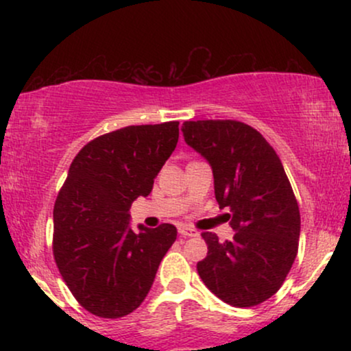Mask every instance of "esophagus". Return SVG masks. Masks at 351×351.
I'll return each instance as SVG.
<instances>
[{"label":"esophagus","mask_w":351,"mask_h":351,"mask_svg":"<svg viewBox=\"0 0 351 351\" xmlns=\"http://www.w3.org/2000/svg\"><path fill=\"white\" fill-rule=\"evenodd\" d=\"M178 232L183 237H193V236H198V231L193 228H188V226H180L178 228Z\"/></svg>","instance_id":"obj_1"}]
</instances>
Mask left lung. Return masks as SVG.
<instances>
[{"instance_id":"1","label":"left lung","mask_w":351,"mask_h":351,"mask_svg":"<svg viewBox=\"0 0 351 351\" xmlns=\"http://www.w3.org/2000/svg\"><path fill=\"white\" fill-rule=\"evenodd\" d=\"M211 165L219 208H229L232 241L203 232L204 285L232 307L263 304L280 289L299 249L300 213L280 158L256 128L237 120H196L181 128Z\"/></svg>"}]
</instances>
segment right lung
Masks as SVG:
<instances>
[{
  "label": "right lung",
  "instance_id": "add662e5",
  "mask_svg": "<svg viewBox=\"0 0 351 351\" xmlns=\"http://www.w3.org/2000/svg\"><path fill=\"white\" fill-rule=\"evenodd\" d=\"M178 125H130L100 135L71 163L54 204L52 252L72 295L94 315L134 312L175 243L173 224L134 231L128 211L150 195L178 143Z\"/></svg>",
  "mask_w": 351,
  "mask_h": 351
}]
</instances>
